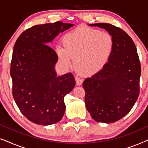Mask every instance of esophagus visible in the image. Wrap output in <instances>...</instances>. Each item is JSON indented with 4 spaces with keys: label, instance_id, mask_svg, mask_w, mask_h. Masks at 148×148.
<instances>
[{
    "label": "esophagus",
    "instance_id": "1",
    "mask_svg": "<svg viewBox=\"0 0 148 148\" xmlns=\"http://www.w3.org/2000/svg\"><path fill=\"white\" fill-rule=\"evenodd\" d=\"M75 82H76V84L77 85V86H80V85L82 84L84 80H83L82 79L78 77H75Z\"/></svg>",
    "mask_w": 148,
    "mask_h": 148
}]
</instances>
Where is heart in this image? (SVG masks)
Wrapping results in <instances>:
<instances>
[{
    "mask_svg": "<svg viewBox=\"0 0 148 148\" xmlns=\"http://www.w3.org/2000/svg\"><path fill=\"white\" fill-rule=\"evenodd\" d=\"M62 43L63 46L55 48L60 64L69 69L74 66L75 59L78 71L86 76L100 72L108 63L114 48L110 34L85 26L64 34Z\"/></svg>",
    "mask_w": 148,
    "mask_h": 148,
    "instance_id": "b5f03b06",
    "label": "heart"
}]
</instances>
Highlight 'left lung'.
<instances>
[{
  "label": "left lung",
  "mask_w": 148,
  "mask_h": 148,
  "mask_svg": "<svg viewBox=\"0 0 148 148\" xmlns=\"http://www.w3.org/2000/svg\"><path fill=\"white\" fill-rule=\"evenodd\" d=\"M90 25L108 31L114 48L104 68L84 82L85 103L95 121L112 123L128 114L138 98L140 61L135 43L120 27L104 23Z\"/></svg>",
  "instance_id": "left-lung-1"
}]
</instances>
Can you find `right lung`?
I'll return each mask as SVG.
<instances>
[{
    "mask_svg": "<svg viewBox=\"0 0 148 148\" xmlns=\"http://www.w3.org/2000/svg\"><path fill=\"white\" fill-rule=\"evenodd\" d=\"M73 26L61 21L34 25L25 30L14 45L10 70L13 96L22 114L36 124H54L65 112L64 97L75 81L71 73L56 76L57 56L46 44Z\"/></svg>",
    "mask_w": 148,
    "mask_h": 148,
    "instance_id": "obj_1",
    "label": "right lung"
}]
</instances>
